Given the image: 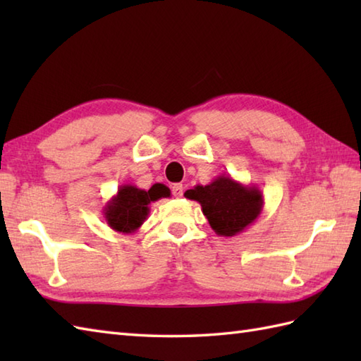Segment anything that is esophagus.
<instances>
[{
	"label": "esophagus",
	"mask_w": 361,
	"mask_h": 361,
	"mask_svg": "<svg viewBox=\"0 0 361 361\" xmlns=\"http://www.w3.org/2000/svg\"><path fill=\"white\" fill-rule=\"evenodd\" d=\"M183 185H178V183H176V185H173L172 186V194H173V197H176V198H180V197H183Z\"/></svg>",
	"instance_id": "obj_1"
}]
</instances>
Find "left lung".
Listing matches in <instances>:
<instances>
[{
	"label": "left lung",
	"instance_id": "obj_1",
	"mask_svg": "<svg viewBox=\"0 0 361 361\" xmlns=\"http://www.w3.org/2000/svg\"><path fill=\"white\" fill-rule=\"evenodd\" d=\"M186 198L200 203L214 233L234 237L255 224L264 209L262 190L242 185L231 175H219L209 185H197L186 190Z\"/></svg>",
	"mask_w": 361,
	"mask_h": 361
}]
</instances>
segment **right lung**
Segmentation results:
<instances>
[{
  "instance_id": "obj_1",
  "label": "right lung",
  "mask_w": 361,
  "mask_h": 361,
  "mask_svg": "<svg viewBox=\"0 0 361 361\" xmlns=\"http://www.w3.org/2000/svg\"><path fill=\"white\" fill-rule=\"evenodd\" d=\"M169 195L171 192L159 183L153 185L149 190L133 185H122L118 188L116 195H113L104 206V219L113 231L133 234L147 220L150 212L149 204Z\"/></svg>"
}]
</instances>
